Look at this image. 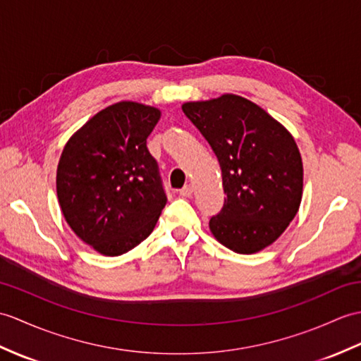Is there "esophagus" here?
<instances>
[{
  "instance_id": "esophagus-1",
  "label": "esophagus",
  "mask_w": 361,
  "mask_h": 361,
  "mask_svg": "<svg viewBox=\"0 0 361 361\" xmlns=\"http://www.w3.org/2000/svg\"><path fill=\"white\" fill-rule=\"evenodd\" d=\"M192 194H194V188L190 186V184H186V186H184L181 190H180V195L181 197H192Z\"/></svg>"
}]
</instances>
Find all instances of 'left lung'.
Segmentation results:
<instances>
[{"label": "left lung", "instance_id": "1", "mask_svg": "<svg viewBox=\"0 0 361 361\" xmlns=\"http://www.w3.org/2000/svg\"><path fill=\"white\" fill-rule=\"evenodd\" d=\"M219 158L224 204L209 228L223 246L255 254L279 238L298 212L303 163L294 137L264 109L226 94L181 106Z\"/></svg>", "mask_w": 361, "mask_h": 361}]
</instances>
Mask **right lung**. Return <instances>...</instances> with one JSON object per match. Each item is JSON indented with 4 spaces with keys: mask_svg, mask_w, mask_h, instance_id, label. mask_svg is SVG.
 <instances>
[{
    "mask_svg": "<svg viewBox=\"0 0 361 361\" xmlns=\"http://www.w3.org/2000/svg\"><path fill=\"white\" fill-rule=\"evenodd\" d=\"M160 116L157 107L120 102L92 116L63 149L61 212L99 254L116 257L140 245L166 206L158 163L146 146Z\"/></svg>",
    "mask_w": 361,
    "mask_h": 361,
    "instance_id": "1",
    "label": "right lung"
}]
</instances>
